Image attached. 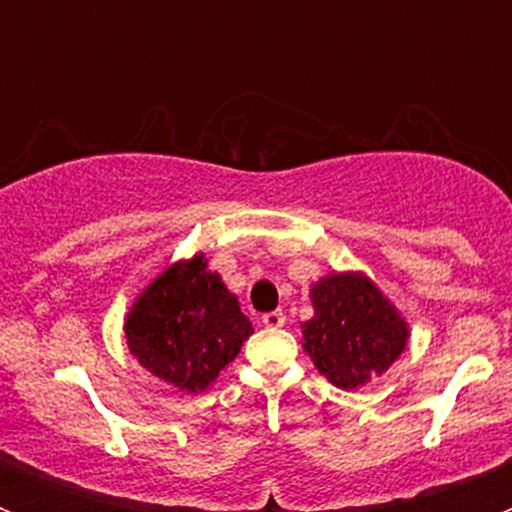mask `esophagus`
Here are the masks:
<instances>
[{"instance_id":"esophagus-1","label":"esophagus","mask_w":512,"mask_h":512,"mask_svg":"<svg viewBox=\"0 0 512 512\" xmlns=\"http://www.w3.org/2000/svg\"><path fill=\"white\" fill-rule=\"evenodd\" d=\"M261 323H264L266 328H271V330L282 328V325H284V312H282V310H271V312H266L264 318H261Z\"/></svg>"}]
</instances>
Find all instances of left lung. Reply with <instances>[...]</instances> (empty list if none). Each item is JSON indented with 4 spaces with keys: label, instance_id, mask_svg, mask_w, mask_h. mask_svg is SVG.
Wrapping results in <instances>:
<instances>
[{
    "label": "left lung",
    "instance_id": "1",
    "mask_svg": "<svg viewBox=\"0 0 512 512\" xmlns=\"http://www.w3.org/2000/svg\"><path fill=\"white\" fill-rule=\"evenodd\" d=\"M312 315L302 323V348L315 369L354 392L382 377L402 356L410 325L364 271H333L310 287Z\"/></svg>",
    "mask_w": 512,
    "mask_h": 512
}]
</instances>
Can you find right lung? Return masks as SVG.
<instances>
[{
  "mask_svg": "<svg viewBox=\"0 0 512 512\" xmlns=\"http://www.w3.org/2000/svg\"><path fill=\"white\" fill-rule=\"evenodd\" d=\"M253 333L238 297L205 253L174 261L148 284L125 318L130 354L176 390H207Z\"/></svg>",
  "mask_w": 512,
  "mask_h": 512,
  "instance_id": "add662e5",
  "label": "right lung"
}]
</instances>
